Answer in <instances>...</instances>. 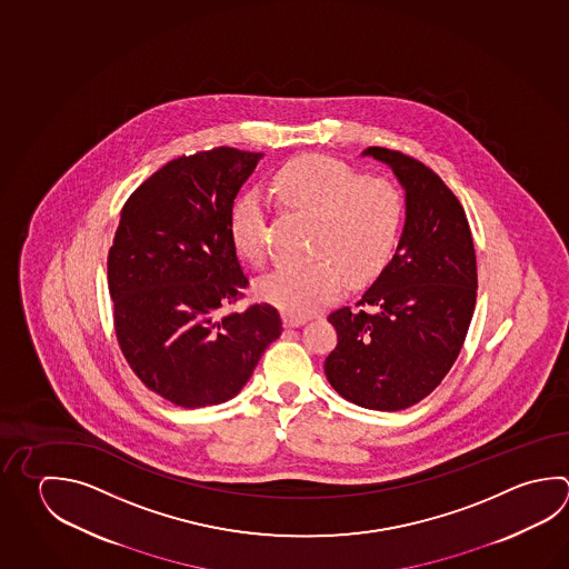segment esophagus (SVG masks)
Masks as SVG:
<instances>
[{
    "mask_svg": "<svg viewBox=\"0 0 569 569\" xmlns=\"http://www.w3.org/2000/svg\"><path fill=\"white\" fill-rule=\"evenodd\" d=\"M282 321H284V327H300V325L307 322V317H297V315L284 312V315H282Z\"/></svg>",
    "mask_w": 569,
    "mask_h": 569,
    "instance_id": "1",
    "label": "esophagus"
}]
</instances>
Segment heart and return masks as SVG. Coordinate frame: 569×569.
<instances>
[{
    "instance_id": "b5f03b06",
    "label": "heart",
    "mask_w": 569,
    "mask_h": 569,
    "mask_svg": "<svg viewBox=\"0 0 569 569\" xmlns=\"http://www.w3.org/2000/svg\"><path fill=\"white\" fill-rule=\"evenodd\" d=\"M272 192L284 207L319 218L315 254L321 259L282 267L259 282V295L289 315H309L331 302L349 277L377 279L393 259L403 234L401 190L385 178H367L332 158L305 156L282 166ZM238 252L252 264L269 259L267 204L257 192L238 198L228 218Z\"/></svg>"
}]
</instances>
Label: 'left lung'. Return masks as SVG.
<instances>
[{
	"mask_svg": "<svg viewBox=\"0 0 569 569\" xmlns=\"http://www.w3.org/2000/svg\"><path fill=\"white\" fill-rule=\"evenodd\" d=\"M405 188V227L393 259L361 300L332 310L337 347L325 375L347 401L401 411L453 367L476 310L477 262L466 210L431 168L371 146Z\"/></svg>",
	"mask_w": 569,
	"mask_h": 569,
	"instance_id": "obj_1",
	"label": "left lung"
}]
</instances>
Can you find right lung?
<instances>
[{
    "label": "right lung",
    "instance_id": "obj_1",
    "mask_svg": "<svg viewBox=\"0 0 569 569\" xmlns=\"http://www.w3.org/2000/svg\"><path fill=\"white\" fill-rule=\"evenodd\" d=\"M260 158L220 146L170 160L126 200L108 252L126 361L150 391L184 409L237 397L282 332L267 302L222 315L248 287L228 218Z\"/></svg>",
    "mask_w": 569,
    "mask_h": 569
}]
</instances>
